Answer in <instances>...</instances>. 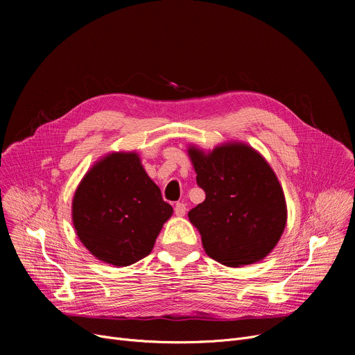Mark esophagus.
Here are the masks:
<instances>
[{"instance_id":"obj_1","label":"esophagus","mask_w":355,"mask_h":355,"mask_svg":"<svg viewBox=\"0 0 355 355\" xmlns=\"http://www.w3.org/2000/svg\"><path fill=\"white\" fill-rule=\"evenodd\" d=\"M174 211H175V216L182 217V216H185V211H187V207H185L184 202H177L175 207H174Z\"/></svg>"}]
</instances>
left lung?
Listing matches in <instances>:
<instances>
[{
    "mask_svg": "<svg viewBox=\"0 0 355 355\" xmlns=\"http://www.w3.org/2000/svg\"><path fill=\"white\" fill-rule=\"evenodd\" d=\"M187 153L206 193V200L189 213L204 250L230 268L263 260L281 240L288 220L282 185L268 161L237 141L213 151L190 145Z\"/></svg>",
    "mask_w": 355,
    "mask_h": 355,
    "instance_id": "1",
    "label": "left lung"
}]
</instances>
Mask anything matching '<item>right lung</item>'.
<instances>
[{
	"label": "right lung",
	"instance_id": "obj_1",
	"mask_svg": "<svg viewBox=\"0 0 355 355\" xmlns=\"http://www.w3.org/2000/svg\"><path fill=\"white\" fill-rule=\"evenodd\" d=\"M173 216L137 153H109L74 191L71 221L82 245L101 262L129 266L154 249Z\"/></svg>",
	"mask_w": 355,
	"mask_h": 355
}]
</instances>
